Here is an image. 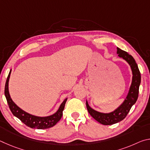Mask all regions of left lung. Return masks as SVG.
Masks as SVG:
<instances>
[{"label":"left lung","mask_w":150,"mask_h":150,"mask_svg":"<svg viewBox=\"0 0 150 150\" xmlns=\"http://www.w3.org/2000/svg\"><path fill=\"white\" fill-rule=\"evenodd\" d=\"M117 54L119 57L123 58L129 63L133 74L132 85L124 103L117 109L110 113H101L91 108L88 105L87 101L86 102V106L88 113L93 118L103 125H112L119 122L125 118L130 112L132 106L136 103L138 97L139 87L141 82V75L138 65L133 57L125 51L117 47Z\"/></svg>","instance_id":"left-lung-1"}]
</instances>
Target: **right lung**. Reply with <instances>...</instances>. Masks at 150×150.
Instances as JSON below:
<instances>
[{
    "label": "right lung",
    "instance_id": "add662e5",
    "mask_svg": "<svg viewBox=\"0 0 150 150\" xmlns=\"http://www.w3.org/2000/svg\"><path fill=\"white\" fill-rule=\"evenodd\" d=\"M11 72V71L9 73L6 83H5L4 95L6 96L9 108L11 109L12 113L13 114V115L20 119L27 126L32 128L47 129L55 125L57 123V122H59L62 117L63 110H64L65 105L67 98H65L64 101L62 103V105H60L58 110L54 115L46 116V117H39V116L30 115V114L26 112L25 111L22 110L21 108H20L11 99L8 92V81Z\"/></svg>",
    "mask_w": 150,
    "mask_h": 150
}]
</instances>
